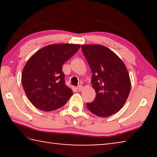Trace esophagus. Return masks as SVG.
<instances>
[{
    "label": "esophagus",
    "mask_w": 157,
    "mask_h": 157,
    "mask_svg": "<svg viewBox=\"0 0 157 157\" xmlns=\"http://www.w3.org/2000/svg\"><path fill=\"white\" fill-rule=\"evenodd\" d=\"M78 90L79 91H82V90H83V86H82V85H79V86H78Z\"/></svg>",
    "instance_id": "esophagus-1"
}]
</instances>
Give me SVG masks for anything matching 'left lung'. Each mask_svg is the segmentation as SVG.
Segmentation results:
<instances>
[{
  "mask_svg": "<svg viewBox=\"0 0 157 157\" xmlns=\"http://www.w3.org/2000/svg\"><path fill=\"white\" fill-rule=\"evenodd\" d=\"M82 50L92 72L95 100L87 108L99 117L111 116L123 107L131 89V80L123 61L112 50L99 44H84Z\"/></svg>",
  "mask_w": 157,
  "mask_h": 157,
  "instance_id": "1",
  "label": "left lung"
}]
</instances>
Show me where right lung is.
Segmentation results:
<instances>
[{
	"label": "right lung",
	"instance_id": "obj_1",
	"mask_svg": "<svg viewBox=\"0 0 157 157\" xmlns=\"http://www.w3.org/2000/svg\"><path fill=\"white\" fill-rule=\"evenodd\" d=\"M79 44H50L32 55L23 69L21 82L26 95L41 111L56 110L73 95L66 86L62 65L75 54Z\"/></svg>",
	"mask_w": 157,
	"mask_h": 157
}]
</instances>
